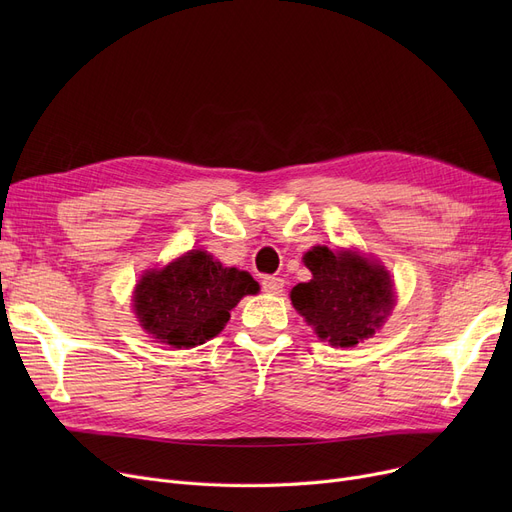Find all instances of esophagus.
I'll return each mask as SVG.
<instances>
[{"label":"esophagus","mask_w":512,"mask_h":512,"mask_svg":"<svg viewBox=\"0 0 512 512\" xmlns=\"http://www.w3.org/2000/svg\"><path fill=\"white\" fill-rule=\"evenodd\" d=\"M261 288L267 292V294H280L282 288H284V280L282 278H276V276H265L261 280Z\"/></svg>","instance_id":"1"}]
</instances>
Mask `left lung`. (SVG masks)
<instances>
[{
	"instance_id": "1",
	"label": "left lung",
	"mask_w": 512,
	"mask_h": 512,
	"mask_svg": "<svg viewBox=\"0 0 512 512\" xmlns=\"http://www.w3.org/2000/svg\"><path fill=\"white\" fill-rule=\"evenodd\" d=\"M313 278L290 290V301L315 334L348 348L371 338L394 309V282L384 265L357 251L313 247L303 257Z\"/></svg>"
}]
</instances>
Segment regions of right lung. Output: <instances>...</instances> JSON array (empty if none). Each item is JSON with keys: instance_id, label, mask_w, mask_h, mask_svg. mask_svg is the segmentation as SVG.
I'll list each match as a JSON object with an SVG mask.
<instances>
[{"instance_id": "obj_1", "label": "right lung", "mask_w": 512, "mask_h": 512, "mask_svg": "<svg viewBox=\"0 0 512 512\" xmlns=\"http://www.w3.org/2000/svg\"><path fill=\"white\" fill-rule=\"evenodd\" d=\"M259 284L249 272L224 267L207 251L193 249L161 270H149L134 288L139 324L157 342L193 348L218 336L230 311Z\"/></svg>"}]
</instances>
